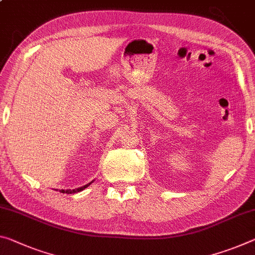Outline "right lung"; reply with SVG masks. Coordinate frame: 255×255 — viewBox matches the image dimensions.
<instances>
[{"instance_id": "obj_1", "label": "right lung", "mask_w": 255, "mask_h": 255, "mask_svg": "<svg viewBox=\"0 0 255 255\" xmlns=\"http://www.w3.org/2000/svg\"><path fill=\"white\" fill-rule=\"evenodd\" d=\"M90 185H91V183L83 186V187H79V188H76V189H60V192H61V193H67V194H74V193H77V192H82L83 189L88 187V186H90Z\"/></svg>"}]
</instances>
